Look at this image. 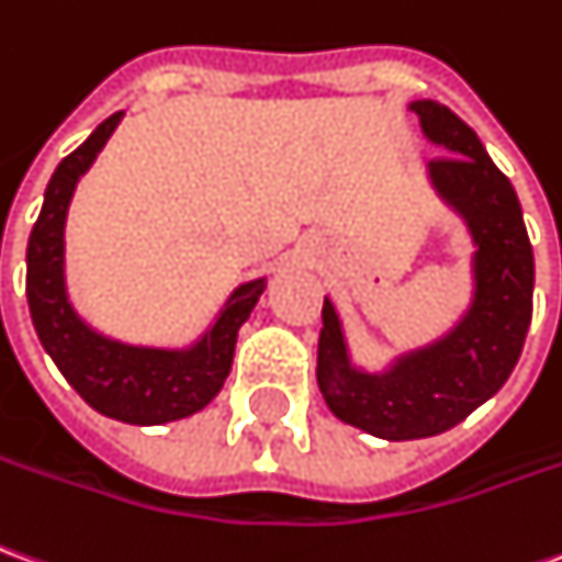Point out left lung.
Here are the masks:
<instances>
[{"instance_id": "left-lung-1", "label": "left lung", "mask_w": 562, "mask_h": 562, "mask_svg": "<svg viewBox=\"0 0 562 562\" xmlns=\"http://www.w3.org/2000/svg\"><path fill=\"white\" fill-rule=\"evenodd\" d=\"M411 112L426 139L450 151L431 160L429 182L472 234L474 294L445 337L404 352L386 371L352 364L340 316L325 297L316 359L322 398L337 419L386 441L453 429L505 386L527 340L536 282L520 200L477 133L435 100H417Z\"/></svg>"}]
</instances>
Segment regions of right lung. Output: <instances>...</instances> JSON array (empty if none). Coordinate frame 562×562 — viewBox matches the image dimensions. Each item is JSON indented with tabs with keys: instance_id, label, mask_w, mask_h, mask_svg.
<instances>
[{
	"instance_id": "obj_1",
	"label": "right lung",
	"mask_w": 562,
	"mask_h": 562,
	"mask_svg": "<svg viewBox=\"0 0 562 562\" xmlns=\"http://www.w3.org/2000/svg\"><path fill=\"white\" fill-rule=\"evenodd\" d=\"M121 117L124 112L105 117L50 176L26 246V301L45 352L93 411L131 426H160L203 411L225 386L237 331L268 280L234 289L206 335L182 349L124 344L100 335L78 316L66 292V213L78 179L103 151Z\"/></svg>"
}]
</instances>
